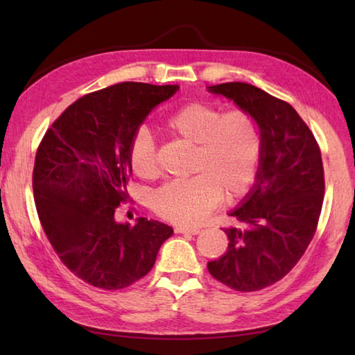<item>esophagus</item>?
<instances>
[{"label":"esophagus","mask_w":355,"mask_h":355,"mask_svg":"<svg viewBox=\"0 0 355 355\" xmlns=\"http://www.w3.org/2000/svg\"><path fill=\"white\" fill-rule=\"evenodd\" d=\"M173 230H175V233H183V235H198L200 233L198 227H182V225H178Z\"/></svg>","instance_id":"34e87169"}]
</instances>
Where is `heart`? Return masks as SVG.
<instances>
[{"instance_id": "obj_1", "label": "heart", "mask_w": 355, "mask_h": 355, "mask_svg": "<svg viewBox=\"0 0 355 355\" xmlns=\"http://www.w3.org/2000/svg\"><path fill=\"white\" fill-rule=\"evenodd\" d=\"M164 130L193 145L192 177L166 183L153 197L154 212L178 225H197L220 200L235 201L252 189L259 171L262 141L254 119L243 110L223 112L206 102H189L166 116ZM128 160L140 178L158 173L155 141L146 128L134 132Z\"/></svg>"}]
</instances>
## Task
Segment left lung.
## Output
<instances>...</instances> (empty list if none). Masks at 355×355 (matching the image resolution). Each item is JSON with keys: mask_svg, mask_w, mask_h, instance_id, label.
<instances>
[{"mask_svg": "<svg viewBox=\"0 0 355 355\" xmlns=\"http://www.w3.org/2000/svg\"><path fill=\"white\" fill-rule=\"evenodd\" d=\"M209 92L254 119L262 150L252 191L230 212L245 227L224 229L227 252L207 268L232 290L258 291L290 273L318 229L325 193L320 148L296 110L263 89L225 82Z\"/></svg>", "mask_w": 355, "mask_h": 355, "instance_id": "left-lung-1", "label": "left lung"}]
</instances>
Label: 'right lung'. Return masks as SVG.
I'll use <instances>...</instances> for the list:
<instances>
[{
    "label": "right lung",
    "instance_id": "1",
    "mask_svg": "<svg viewBox=\"0 0 355 355\" xmlns=\"http://www.w3.org/2000/svg\"><path fill=\"white\" fill-rule=\"evenodd\" d=\"M178 85L122 82L85 94L42 137L33 168L37 215L59 259L102 290L126 288L149 273L173 230L146 218L116 221L131 166L134 132Z\"/></svg>",
    "mask_w": 355,
    "mask_h": 355
}]
</instances>
